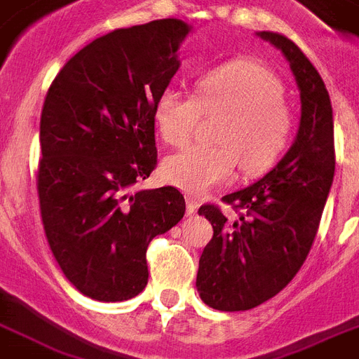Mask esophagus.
<instances>
[{
  "label": "esophagus",
  "instance_id": "1",
  "mask_svg": "<svg viewBox=\"0 0 359 359\" xmlns=\"http://www.w3.org/2000/svg\"><path fill=\"white\" fill-rule=\"evenodd\" d=\"M186 203H188V214H196L197 208H199V201H197L194 196L186 197Z\"/></svg>",
  "mask_w": 359,
  "mask_h": 359
}]
</instances>
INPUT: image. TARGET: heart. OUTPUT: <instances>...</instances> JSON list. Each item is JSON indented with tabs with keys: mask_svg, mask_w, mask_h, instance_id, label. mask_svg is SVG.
Here are the masks:
<instances>
[{
	"mask_svg": "<svg viewBox=\"0 0 359 359\" xmlns=\"http://www.w3.org/2000/svg\"><path fill=\"white\" fill-rule=\"evenodd\" d=\"M203 109H227L229 117L218 130L222 145H190L163 162L171 184L201 196L227 184L238 173L257 175L272 165L289 143L292 121L283 104V86L253 61L236 59L203 70L196 95L168 87L154 102V121L171 145L190 140Z\"/></svg>",
	"mask_w": 359,
	"mask_h": 359,
	"instance_id": "b5f03b06",
	"label": "heart"
}]
</instances>
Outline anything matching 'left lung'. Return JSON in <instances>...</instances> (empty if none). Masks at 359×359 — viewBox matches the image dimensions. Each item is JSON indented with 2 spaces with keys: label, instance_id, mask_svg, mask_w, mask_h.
Wrapping results in <instances>:
<instances>
[{
  "label": "left lung",
  "instance_id": "8db88e82",
  "mask_svg": "<svg viewBox=\"0 0 359 359\" xmlns=\"http://www.w3.org/2000/svg\"><path fill=\"white\" fill-rule=\"evenodd\" d=\"M289 61L300 91V124L290 149L262 179L224 197L242 214L225 218L214 205L199 216L214 236L203 250L197 292L218 311H245L283 290L300 270L334 182V111L323 78L287 36L257 31Z\"/></svg>",
  "mask_w": 359,
  "mask_h": 359
}]
</instances>
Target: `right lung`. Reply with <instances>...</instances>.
<instances>
[{"label": "right lung", "instance_id": "right-lung-1", "mask_svg": "<svg viewBox=\"0 0 359 359\" xmlns=\"http://www.w3.org/2000/svg\"><path fill=\"white\" fill-rule=\"evenodd\" d=\"M191 33L163 18L115 29L67 61L41 115L39 201L48 244L70 283L98 302L147 287V248L184 216L173 186L134 190L156 165L154 102Z\"/></svg>", "mask_w": 359, "mask_h": 359}]
</instances>
